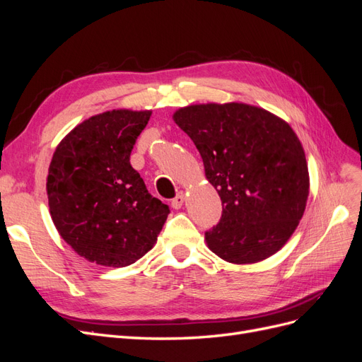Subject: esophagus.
<instances>
[{"label":"esophagus","instance_id":"esophagus-1","mask_svg":"<svg viewBox=\"0 0 362 362\" xmlns=\"http://www.w3.org/2000/svg\"><path fill=\"white\" fill-rule=\"evenodd\" d=\"M184 199H185V198H184V193L180 192V193L172 199L170 204H172V206L175 208V210H180V208H181L182 204H184Z\"/></svg>","mask_w":362,"mask_h":362}]
</instances>
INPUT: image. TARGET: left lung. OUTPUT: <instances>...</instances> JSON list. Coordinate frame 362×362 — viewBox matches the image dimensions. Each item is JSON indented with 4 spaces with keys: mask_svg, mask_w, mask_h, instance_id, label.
<instances>
[{
    "mask_svg": "<svg viewBox=\"0 0 362 362\" xmlns=\"http://www.w3.org/2000/svg\"><path fill=\"white\" fill-rule=\"evenodd\" d=\"M173 120L193 140L222 217L205 240L234 264L266 259L286 245L310 190L300 141L287 122L247 104L184 107Z\"/></svg>",
    "mask_w": 362,
    "mask_h": 362,
    "instance_id": "left-lung-1",
    "label": "left lung"
}]
</instances>
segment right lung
I'll return each instance as SVG.
<instances>
[{"instance_id":"add662e5","label":"right lung","mask_w":362,"mask_h":362,"mask_svg":"<svg viewBox=\"0 0 362 362\" xmlns=\"http://www.w3.org/2000/svg\"><path fill=\"white\" fill-rule=\"evenodd\" d=\"M151 112L113 110L75 127L54 152L48 204L62 238L101 266L133 264L154 246L170 213L129 163Z\"/></svg>"}]
</instances>
